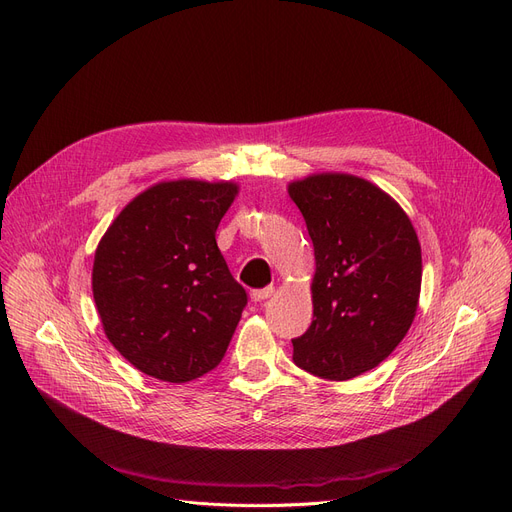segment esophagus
Here are the masks:
<instances>
[{"label":"esophagus","mask_w":512,"mask_h":512,"mask_svg":"<svg viewBox=\"0 0 512 512\" xmlns=\"http://www.w3.org/2000/svg\"><path fill=\"white\" fill-rule=\"evenodd\" d=\"M274 295V286H265V288H257V291H251V299L255 301V303H259V301H263V299H268V297H272Z\"/></svg>","instance_id":"34e87169"}]
</instances>
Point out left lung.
Wrapping results in <instances>:
<instances>
[{
  "label": "left lung",
  "mask_w": 512,
  "mask_h": 512,
  "mask_svg": "<svg viewBox=\"0 0 512 512\" xmlns=\"http://www.w3.org/2000/svg\"><path fill=\"white\" fill-rule=\"evenodd\" d=\"M311 242L314 322L293 339L309 374L347 381L379 366L416 316L422 257L412 221L362 177L318 173L288 184Z\"/></svg>",
  "instance_id": "left-lung-1"
}]
</instances>
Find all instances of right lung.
Returning <instances> with one entry per match:
<instances>
[{
	"instance_id": "1",
	"label": "right lung",
	"mask_w": 512,
	"mask_h": 512,
	"mask_svg": "<svg viewBox=\"0 0 512 512\" xmlns=\"http://www.w3.org/2000/svg\"><path fill=\"white\" fill-rule=\"evenodd\" d=\"M238 186L175 180L138 194L102 236L92 291L108 341L140 372L188 383L213 370L247 293L215 232Z\"/></svg>"
}]
</instances>
